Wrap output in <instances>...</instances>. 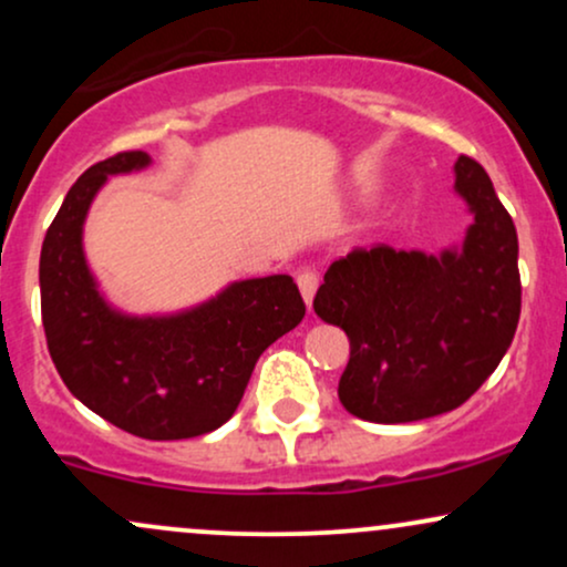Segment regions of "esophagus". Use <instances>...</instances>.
Here are the masks:
<instances>
[{
  "label": "esophagus",
  "instance_id": "obj_1",
  "mask_svg": "<svg viewBox=\"0 0 567 567\" xmlns=\"http://www.w3.org/2000/svg\"><path fill=\"white\" fill-rule=\"evenodd\" d=\"M298 288H301L306 306H311V301H315V292L320 288V275H317L315 269H301L298 271Z\"/></svg>",
  "mask_w": 567,
  "mask_h": 567
}]
</instances>
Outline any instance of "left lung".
I'll return each instance as SVG.
<instances>
[{"mask_svg": "<svg viewBox=\"0 0 567 567\" xmlns=\"http://www.w3.org/2000/svg\"><path fill=\"white\" fill-rule=\"evenodd\" d=\"M455 192L474 224L461 247L426 256L357 247L324 271L315 311L349 336L338 400L375 424L464 405L498 368L519 322L517 229L485 167L461 154Z\"/></svg>", "mask_w": 567, "mask_h": 567, "instance_id": "obj_1", "label": "left lung"}]
</instances>
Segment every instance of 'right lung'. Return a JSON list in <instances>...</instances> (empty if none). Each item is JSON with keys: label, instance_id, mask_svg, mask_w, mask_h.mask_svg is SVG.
Instances as JSON below:
<instances>
[{"label": "right lung", "instance_id": "add662e5", "mask_svg": "<svg viewBox=\"0 0 567 567\" xmlns=\"http://www.w3.org/2000/svg\"><path fill=\"white\" fill-rule=\"evenodd\" d=\"M146 152L97 162L69 188L42 243V324L69 392L143 440H188L231 419L258 357L303 320L288 275L231 282L171 317H130L103 301L82 250V226L109 175L143 171Z\"/></svg>", "mask_w": 567, "mask_h": 567}]
</instances>
